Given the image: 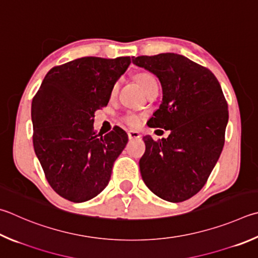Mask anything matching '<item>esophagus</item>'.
Returning a JSON list of instances; mask_svg holds the SVG:
<instances>
[{
    "mask_svg": "<svg viewBox=\"0 0 258 258\" xmlns=\"http://www.w3.org/2000/svg\"><path fill=\"white\" fill-rule=\"evenodd\" d=\"M127 135H128V139L130 140H135V139L141 138V134H140L139 132H137V131H128Z\"/></svg>",
    "mask_w": 258,
    "mask_h": 258,
    "instance_id": "1",
    "label": "esophagus"
}]
</instances>
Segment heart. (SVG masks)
<instances>
[{"mask_svg": "<svg viewBox=\"0 0 258 258\" xmlns=\"http://www.w3.org/2000/svg\"><path fill=\"white\" fill-rule=\"evenodd\" d=\"M137 79H138V81L140 83V86H141V88H142V90L145 92V95H148L149 92L156 90V89H158V87H159L156 77H154L153 74L149 73V72L139 73ZM118 89H119V81H116L114 83V86L111 87V90H110V97L111 98H114L117 95V92H118ZM123 120L127 125L132 126V127H138V126L141 124V117H140L137 114H132V113H128V114L124 115Z\"/></svg>", "mask_w": 258, "mask_h": 258, "instance_id": "1", "label": "heart"}]
</instances>
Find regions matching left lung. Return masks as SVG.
<instances>
[{"label": "left lung", "mask_w": 258, "mask_h": 258, "mask_svg": "<svg viewBox=\"0 0 258 258\" xmlns=\"http://www.w3.org/2000/svg\"><path fill=\"white\" fill-rule=\"evenodd\" d=\"M157 76L162 102L150 127L170 131L159 141L144 137L140 171L148 188L168 202H182L198 194L219 160L229 113L217 78L185 56L163 53L132 57Z\"/></svg>", "instance_id": "left-lung-1"}]
</instances>
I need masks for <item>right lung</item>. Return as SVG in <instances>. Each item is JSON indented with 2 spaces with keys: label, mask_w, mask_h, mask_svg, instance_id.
Returning a JSON list of instances; mask_svg holds the SVG:
<instances>
[{
  "label": "right lung",
  "mask_w": 258,
  "mask_h": 258,
  "mask_svg": "<svg viewBox=\"0 0 258 258\" xmlns=\"http://www.w3.org/2000/svg\"><path fill=\"white\" fill-rule=\"evenodd\" d=\"M130 64L128 56H90L54 67L32 99L36 156L51 188L65 200L86 202L108 185L128 137L118 126L97 135L93 117Z\"/></svg>",
  "instance_id": "obj_1"
}]
</instances>
